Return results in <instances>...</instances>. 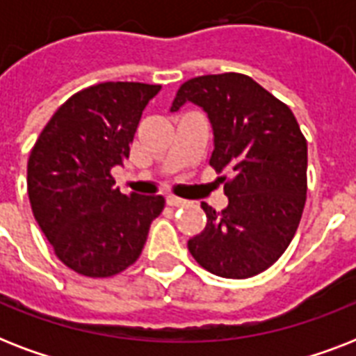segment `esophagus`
<instances>
[{
	"mask_svg": "<svg viewBox=\"0 0 356 356\" xmlns=\"http://www.w3.org/2000/svg\"><path fill=\"white\" fill-rule=\"evenodd\" d=\"M166 203L170 207H183L184 203H186V201L184 200H181V197H175V195H168L166 197Z\"/></svg>",
	"mask_w": 356,
	"mask_h": 356,
	"instance_id": "1",
	"label": "esophagus"
}]
</instances>
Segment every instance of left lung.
Wrapping results in <instances>:
<instances>
[{"label": "left lung", "mask_w": 356, "mask_h": 356, "mask_svg": "<svg viewBox=\"0 0 356 356\" xmlns=\"http://www.w3.org/2000/svg\"><path fill=\"white\" fill-rule=\"evenodd\" d=\"M194 103L214 134L211 166L229 205L207 203V225L188 251L207 271L248 279L268 270L292 242L307 200V140L292 111L248 75H201L175 94L172 113Z\"/></svg>", "instance_id": "obj_1"}]
</instances>
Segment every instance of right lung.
I'll list each match as a JSON object with an SVG mask.
<instances>
[{
	"instance_id": "1",
	"label": "right lung",
	"mask_w": 356,
	"mask_h": 356,
	"mask_svg": "<svg viewBox=\"0 0 356 356\" xmlns=\"http://www.w3.org/2000/svg\"><path fill=\"white\" fill-rule=\"evenodd\" d=\"M159 85L99 83L77 92L47 122L27 162V194L60 262L86 277L134 264L162 195H125L113 168L129 159L142 111Z\"/></svg>"
}]
</instances>
